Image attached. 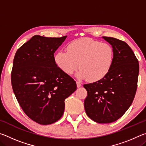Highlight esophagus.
Segmentation results:
<instances>
[{
    "mask_svg": "<svg viewBox=\"0 0 146 146\" xmlns=\"http://www.w3.org/2000/svg\"><path fill=\"white\" fill-rule=\"evenodd\" d=\"M76 86H77V88H80L82 86V84H81L79 82H76Z\"/></svg>",
    "mask_w": 146,
    "mask_h": 146,
    "instance_id": "1",
    "label": "esophagus"
}]
</instances>
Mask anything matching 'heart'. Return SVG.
<instances>
[{
  "instance_id": "heart-1",
  "label": "heart",
  "mask_w": 146,
  "mask_h": 146,
  "mask_svg": "<svg viewBox=\"0 0 146 146\" xmlns=\"http://www.w3.org/2000/svg\"><path fill=\"white\" fill-rule=\"evenodd\" d=\"M115 51L111 44L90 38L73 40L68 44L67 51H60L55 56V61L60 70L78 79L96 82L108 75L114 61Z\"/></svg>"
}]
</instances>
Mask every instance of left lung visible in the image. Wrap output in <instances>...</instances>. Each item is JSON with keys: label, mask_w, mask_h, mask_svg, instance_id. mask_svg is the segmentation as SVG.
Instances as JSON below:
<instances>
[{"label": "left lung", "mask_w": 146, "mask_h": 146, "mask_svg": "<svg viewBox=\"0 0 146 146\" xmlns=\"http://www.w3.org/2000/svg\"><path fill=\"white\" fill-rule=\"evenodd\" d=\"M102 38L114 49V61L105 77L84 85L88 92L84 108L91 120L108 123L120 118L131 105L137 91L139 64L125 42L108 36Z\"/></svg>", "instance_id": "8db88e82"}]
</instances>
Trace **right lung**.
I'll return each mask as SVG.
<instances>
[{"instance_id":"right-lung-1","label":"right lung","mask_w":146,"mask_h":146,"mask_svg":"<svg viewBox=\"0 0 146 146\" xmlns=\"http://www.w3.org/2000/svg\"><path fill=\"white\" fill-rule=\"evenodd\" d=\"M66 37L35 35L14 57L11 75L13 93L26 115L42 125L60 119L64 100L76 90L75 81L58 67L54 57Z\"/></svg>"}]
</instances>
